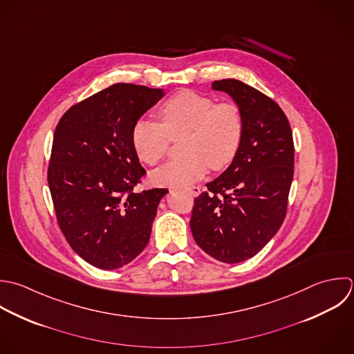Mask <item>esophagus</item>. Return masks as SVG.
<instances>
[{
	"label": "esophagus",
	"mask_w": 354,
	"mask_h": 354,
	"mask_svg": "<svg viewBox=\"0 0 354 354\" xmlns=\"http://www.w3.org/2000/svg\"><path fill=\"white\" fill-rule=\"evenodd\" d=\"M186 192L196 197V196H198V194L201 193V187H198V186H190V187H187V189H186Z\"/></svg>",
	"instance_id": "1"
}]
</instances>
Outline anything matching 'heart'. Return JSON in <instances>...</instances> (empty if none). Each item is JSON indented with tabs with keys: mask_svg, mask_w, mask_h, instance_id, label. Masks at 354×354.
Masks as SVG:
<instances>
[{
	"mask_svg": "<svg viewBox=\"0 0 354 354\" xmlns=\"http://www.w3.org/2000/svg\"><path fill=\"white\" fill-rule=\"evenodd\" d=\"M161 124L139 120L132 128V143L139 158L158 164L168 153L171 139L182 140V158L156 169L151 179L162 186H183L201 179L209 169L229 167L244 135L241 109L234 102H216L193 91H182L158 109Z\"/></svg>",
	"mask_w": 354,
	"mask_h": 354,
	"instance_id": "heart-1",
	"label": "heart"
}]
</instances>
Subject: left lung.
I'll use <instances>...</instances> for the list:
<instances>
[{
	"label": "left lung",
	"mask_w": 354,
	"mask_h": 354,
	"mask_svg": "<svg viewBox=\"0 0 354 354\" xmlns=\"http://www.w3.org/2000/svg\"><path fill=\"white\" fill-rule=\"evenodd\" d=\"M239 104L240 150L229 168L194 198L190 219L198 247L225 263L255 257L281 227L294 178V140L281 107L234 78L212 82Z\"/></svg>",
	"instance_id": "left-lung-1"
}]
</instances>
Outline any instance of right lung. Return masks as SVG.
Instances as JSON below:
<instances>
[{
  "label": "right lung",
  "mask_w": 354,
  "mask_h": 354,
  "mask_svg": "<svg viewBox=\"0 0 354 354\" xmlns=\"http://www.w3.org/2000/svg\"><path fill=\"white\" fill-rule=\"evenodd\" d=\"M162 96V89L114 84L71 106L56 125L48 185L57 225L74 252L95 268H122L150 240L168 190L135 192L146 171L132 128Z\"/></svg>",
  "instance_id": "1"
}]
</instances>
